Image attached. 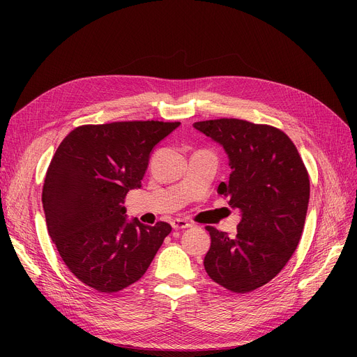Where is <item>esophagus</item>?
I'll use <instances>...</instances> for the list:
<instances>
[{
	"label": "esophagus",
	"mask_w": 357,
	"mask_h": 357,
	"mask_svg": "<svg viewBox=\"0 0 357 357\" xmlns=\"http://www.w3.org/2000/svg\"><path fill=\"white\" fill-rule=\"evenodd\" d=\"M171 226H172L174 230H183V229L191 227V224L186 221V220H183V218H174L171 221Z\"/></svg>",
	"instance_id": "1"
}]
</instances>
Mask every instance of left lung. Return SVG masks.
I'll return each instance as SVG.
<instances>
[{
	"instance_id": "left-lung-1",
	"label": "left lung",
	"mask_w": 357,
	"mask_h": 357,
	"mask_svg": "<svg viewBox=\"0 0 357 357\" xmlns=\"http://www.w3.org/2000/svg\"><path fill=\"white\" fill-rule=\"evenodd\" d=\"M227 153L231 169L218 194L240 210L237 234L207 227L208 276L229 291L246 294L268 284L288 264L301 238L310 179L291 139L275 127L237 119L194 123Z\"/></svg>"
}]
</instances>
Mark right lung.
<instances>
[{
    "mask_svg": "<svg viewBox=\"0 0 357 357\" xmlns=\"http://www.w3.org/2000/svg\"><path fill=\"white\" fill-rule=\"evenodd\" d=\"M181 123L119 121L81 126L49 165L42 202L47 230L68 269L100 292L137 282L172 227L144 226L123 207L139 190L150 155Z\"/></svg>",
    "mask_w": 357,
    "mask_h": 357,
    "instance_id": "1",
    "label": "right lung"
}]
</instances>
